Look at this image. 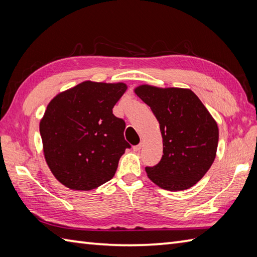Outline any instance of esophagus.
<instances>
[{
	"label": "esophagus",
	"mask_w": 257,
	"mask_h": 257,
	"mask_svg": "<svg viewBox=\"0 0 257 257\" xmlns=\"http://www.w3.org/2000/svg\"><path fill=\"white\" fill-rule=\"evenodd\" d=\"M141 147H143V144H139L137 146H135L133 149H134V151H139L141 149Z\"/></svg>",
	"instance_id": "34e87169"
}]
</instances>
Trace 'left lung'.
<instances>
[{"label":"left lung","instance_id":"obj_1","mask_svg":"<svg viewBox=\"0 0 257 257\" xmlns=\"http://www.w3.org/2000/svg\"><path fill=\"white\" fill-rule=\"evenodd\" d=\"M135 92L160 124L163 155L147 176L161 189H190L204 177L215 159L219 128L209 110L188 88L140 85Z\"/></svg>","mask_w":257,"mask_h":257}]
</instances>
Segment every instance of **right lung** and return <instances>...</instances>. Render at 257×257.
Segmentation results:
<instances>
[{"instance_id":"1","label":"right lung","mask_w":257,"mask_h":257,"mask_svg":"<svg viewBox=\"0 0 257 257\" xmlns=\"http://www.w3.org/2000/svg\"><path fill=\"white\" fill-rule=\"evenodd\" d=\"M127 90L123 83L86 80L59 92L40 121L48 168L66 188L89 191L116 173L120 157L130 145L125 123L112 108Z\"/></svg>"}]
</instances>
